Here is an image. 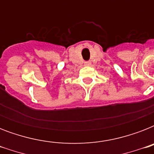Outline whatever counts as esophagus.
I'll list each match as a JSON object with an SVG mask.
<instances>
[{
	"label": "esophagus",
	"instance_id": "esophagus-1",
	"mask_svg": "<svg viewBox=\"0 0 154 154\" xmlns=\"http://www.w3.org/2000/svg\"><path fill=\"white\" fill-rule=\"evenodd\" d=\"M91 65V62H90V61H86V62H85V65Z\"/></svg>",
	"mask_w": 154,
	"mask_h": 154
}]
</instances>
